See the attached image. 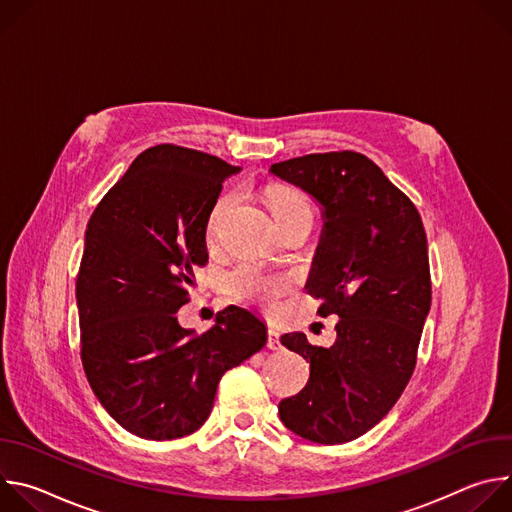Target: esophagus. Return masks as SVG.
Returning a JSON list of instances; mask_svg holds the SVG:
<instances>
[{"instance_id": "obj_1", "label": "esophagus", "mask_w": 512, "mask_h": 512, "mask_svg": "<svg viewBox=\"0 0 512 512\" xmlns=\"http://www.w3.org/2000/svg\"><path fill=\"white\" fill-rule=\"evenodd\" d=\"M267 348L269 350H279L281 342H279V332L275 328L267 330Z\"/></svg>"}]
</instances>
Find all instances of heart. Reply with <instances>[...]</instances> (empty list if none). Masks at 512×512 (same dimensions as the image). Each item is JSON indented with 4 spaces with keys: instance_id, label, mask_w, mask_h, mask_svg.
Instances as JSON below:
<instances>
[{
    "instance_id": "b5f03b06",
    "label": "heart",
    "mask_w": 512,
    "mask_h": 512,
    "mask_svg": "<svg viewBox=\"0 0 512 512\" xmlns=\"http://www.w3.org/2000/svg\"><path fill=\"white\" fill-rule=\"evenodd\" d=\"M233 196H221L216 200V204L210 210L208 216V227L214 229L216 223L221 221L223 212L227 210V206L231 204ZM267 206L275 218V223H281L283 218L291 216L294 212L300 210H312L308 200L289 188H269L267 190ZM229 294L241 302H249V304H257L263 306L267 310H275L279 300L287 294L291 287V279L283 273L277 271H269L263 269L255 263L243 261L239 263L235 269H231L225 277Z\"/></svg>"
}]
</instances>
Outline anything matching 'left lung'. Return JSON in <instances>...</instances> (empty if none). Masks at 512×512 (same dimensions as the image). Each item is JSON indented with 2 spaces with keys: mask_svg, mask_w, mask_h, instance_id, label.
<instances>
[{
  "mask_svg": "<svg viewBox=\"0 0 512 512\" xmlns=\"http://www.w3.org/2000/svg\"><path fill=\"white\" fill-rule=\"evenodd\" d=\"M269 172L322 206L306 287L322 300L320 316L340 318L330 348L302 332L281 336L310 360V379L279 403V417L304 440L346 444L391 411L413 375L431 306L425 229L413 202L362 154H310Z\"/></svg>",
  "mask_w": 512,
  "mask_h": 512,
  "instance_id": "8db88e82",
  "label": "left lung"
}]
</instances>
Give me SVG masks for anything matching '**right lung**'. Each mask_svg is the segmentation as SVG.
I'll return each instance as SVG.
<instances>
[{
	"label": "right lung",
	"mask_w": 512,
	"mask_h": 512,
	"mask_svg": "<svg viewBox=\"0 0 512 512\" xmlns=\"http://www.w3.org/2000/svg\"><path fill=\"white\" fill-rule=\"evenodd\" d=\"M241 168L162 143L139 154L95 208L77 277L81 358L107 413L143 440H176L210 415L221 377L259 352L267 328L229 306L194 334L178 324L206 225Z\"/></svg>",
	"instance_id": "right-lung-1"
}]
</instances>
